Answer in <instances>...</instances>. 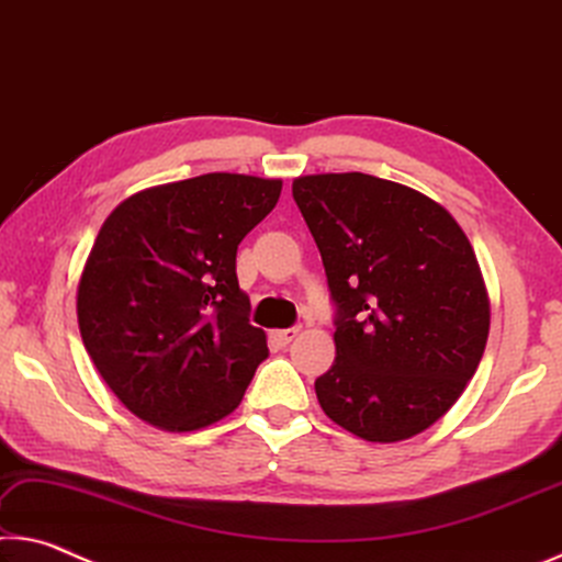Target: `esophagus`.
I'll return each mask as SVG.
<instances>
[{
  "mask_svg": "<svg viewBox=\"0 0 562 562\" xmlns=\"http://www.w3.org/2000/svg\"><path fill=\"white\" fill-rule=\"evenodd\" d=\"M301 334V328L299 326H293V328H281V330H273V341L276 344H281V346H289L293 338H296Z\"/></svg>",
  "mask_w": 562,
  "mask_h": 562,
  "instance_id": "34e87169",
  "label": "esophagus"
}]
</instances>
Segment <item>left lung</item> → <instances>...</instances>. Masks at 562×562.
<instances>
[{
	"label": "left lung",
	"mask_w": 562,
	"mask_h": 562,
	"mask_svg": "<svg viewBox=\"0 0 562 562\" xmlns=\"http://www.w3.org/2000/svg\"><path fill=\"white\" fill-rule=\"evenodd\" d=\"M336 306V361L316 379L326 416L363 440L418 436L481 363L491 301L448 211L371 173L293 179Z\"/></svg>",
	"instance_id": "1"
}]
</instances>
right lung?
<instances>
[{"label": "right lung", "mask_w": 562, "mask_h": 562, "mask_svg": "<svg viewBox=\"0 0 562 562\" xmlns=\"http://www.w3.org/2000/svg\"><path fill=\"white\" fill-rule=\"evenodd\" d=\"M281 179L204 173L122 201L81 271L77 318L101 379L164 430H199L236 411L269 356L248 324L236 248L269 216Z\"/></svg>", "instance_id": "1"}]
</instances>
